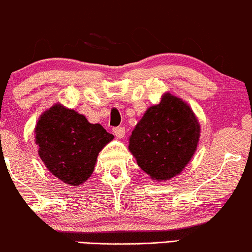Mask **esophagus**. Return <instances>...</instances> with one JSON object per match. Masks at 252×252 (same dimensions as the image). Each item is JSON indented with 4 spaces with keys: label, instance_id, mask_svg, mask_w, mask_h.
<instances>
[{
    "label": "esophagus",
    "instance_id": "esophagus-1",
    "mask_svg": "<svg viewBox=\"0 0 252 252\" xmlns=\"http://www.w3.org/2000/svg\"><path fill=\"white\" fill-rule=\"evenodd\" d=\"M113 132H114V134L119 138V139L125 137V128H124V127H115V128L113 129Z\"/></svg>",
    "mask_w": 252,
    "mask_h": 252
}]
</instances>
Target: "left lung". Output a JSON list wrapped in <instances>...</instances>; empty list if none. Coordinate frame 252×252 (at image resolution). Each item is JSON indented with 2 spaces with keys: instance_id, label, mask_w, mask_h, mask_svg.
<instances>
[{
  "instance_id": "left-lung-1",
  "label": "left lung",
  "mask_w": 252,
  "mask_h": 252,
  "mask_svg": "<svg viewBox=\"0 0 252 252\" xmlns=\"http://www.w3.org/2000/svg\"><path fill=\"white\" fill-rule=\"evenodd\" d=\"M199 137L201 125L190 105L166 93L138 121L129 136L128 150L151 179L167 181L188 166Z\"/></svg>"
}]
</instances>
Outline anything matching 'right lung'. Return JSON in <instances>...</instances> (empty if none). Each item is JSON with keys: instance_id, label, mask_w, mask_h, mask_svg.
<instances>
[{"instance_id": "add662e5", "label": "right lung", "mask_w": 252, "mask_h": 252, "mask_svg": "<svg viewBox=\"0 0 252 252\" xmlns=\"http://www.w3.org/2000/svg\"><path fill=\"white\" fill-rule=\"evenodd\" d=\"M113 139L99 124H90L61 103L42 113L34 127L40 159L51 174L71 186L91 177L99 151Z\"/></svg>"}]
</instances>
